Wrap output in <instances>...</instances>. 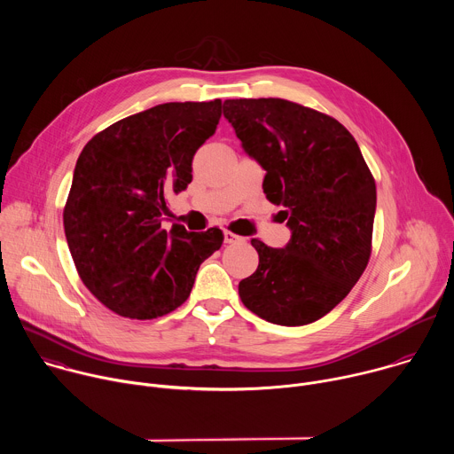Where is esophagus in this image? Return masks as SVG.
Here are the masks:
<instances>
[{
	"label": "esophagus",
	"mask_w": 454,
	"mask_h": 454,
	"mask_svg": "<svg viewBox=\"0 0 454 454\" xmlns=\"http://www.w3.org/2000/svg\"><path fill=\"white\" fill-rule=\"evenodd\" d=\"M244 240H246L244 237H240V235H237V233H233L230 230L224 231V242L226 244H237V242H244Z\"/></svg>",
	"instance_id": "obj_1"
}]
</instances>
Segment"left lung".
Wrapping results in <instances>:
<instances>
[{
	"mask_svg": "<svg viewBox=\"0 0 454 454\" xmlns=\"http://www.w3.org/2000/svg\"><path fill=\"white\" fill-rule=\"evenodd\" d=\"M244 151L266 170V198L286 207L291 240L251 239L256 271L242 303L270 323L300 327L331 312L356 286L372 253L375 179L357 142L333 116L284 98L224 100Z\"/></svg>",
	"mask_w": 454,
	"mask_h": 454,
	"instance_id": "8db88e82",
	"label": "left lung"
}]
</instances>
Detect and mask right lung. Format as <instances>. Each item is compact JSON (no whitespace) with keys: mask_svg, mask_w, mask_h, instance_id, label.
Here are the masks:
<instances>
[{"mask_svg":"<svg viewBox=\"0 0 454 454\" xmlns=\"http://www.w3.org/2000/svg\"><path fill=\"white\" fill-rule=\"evenodd\" d=\"M221 100L168 102L121 118L82 149L62 212L81 280L109 310L153 319L177 309L223 231L161 228L167 198L192 181Z\"/></svg>","mask_w":454,"mask_h":454,"instance_id":"add662e5","label":"right lung"}]
</instances>
